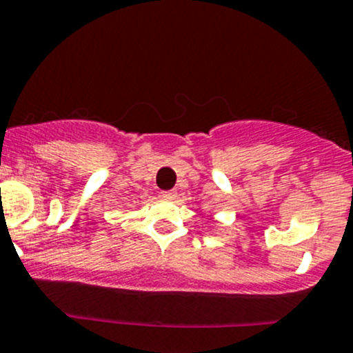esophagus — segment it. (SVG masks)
<instances>
[{
    "label": "esophagus",
    "instance_id": "34e87169",
    "mask_svg": "<svg viewBox=\"0 0 353 353\" xmlns=\"http://www.w3.org/2000/svg\"><path fill=\"white\" fill-rule=\"evenodd\" d=\"M160 196L162 198H165V199H174L177 196V193L174 190H170V191H162V193H160Z\"/></svg>",
    "mask_w": 353,
    "mask_h": 353
}]
</instances>
